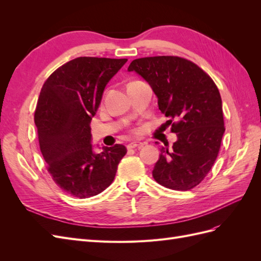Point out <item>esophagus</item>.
Instances as JSON below:
<instances>
[{
	"instance_id": "34e87169",
	"label": "esophagus",
	"mask_w": 261,
	"mask_h": 261,
	"mask_svg": "<svg viewBox=\"0 0 261 261\" xmlns=\"http://www.w3.org/2000/svg\"><path fill=\"white\" fill-rule=\"evenodd\" d=\"M144 143H140V141H133V143H130V144H128L127 145V148L128 149H134V148H141V147H144Z\"/></svg>"
}]
</instances>
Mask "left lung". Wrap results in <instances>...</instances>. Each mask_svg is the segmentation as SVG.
I'll return each instance as SVG.
<instances>
[{
    "instance_id": "left-lung-1",
    "label": "left lung",
    "mask_w": 261,
    "mask_h": 261,
    "mask_svg": "<svg viewBox=\"0 0 261 261\" xmlns=\"http://www.w3.org/2000/svg\"><path fill=\"white\" fill-rule=\"evenodd\" d=\"M151 87L161 113L177 123V140L162 147L152 176L162 186L188 191L206 177L224 134L222 100L216 84L193 62L178 57L134 60L127 68Z\"/></svg>"
}]
</instances>
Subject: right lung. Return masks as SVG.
I'll list each match as a JSON object with an SVG mask.
<instances>
[{"label": "right lung", "instance_id": "obj_1", "mask_svg": "<svg viewBox=\"0 0 261 261\" xmlns=\"http://www.w3.org/2000/svg\"><path fill=\"white\" fill-rule=\"evenodd\" d=\"M126 62L77 58L59 67L42 86L35 112L39 145L53 180L70 196L83 199L103 192L127 152L118 144L94 152L90 127L106 86Z\"/></svg>", "mask_w": 261, "mask_h": 261}]
</instances>
